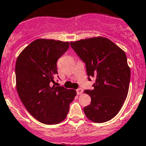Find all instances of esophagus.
<instances>
[{
	"instance_id": "34e87169",
	"label": "esophagus",
	"mask_w": 146,
	"mask_h": 146,
	"mask_svg": "<svg viewBox=\"0 0 146 146\" xmlns=\"http://www.w3.org/2000/svg\"><path fill=\"white\" fill-rule=\"evenodd\" d=\"M76 92H77L78 95H81L82 93V89H81V88H78V89L76 90Z\"/></svg>"
}]
</instances>
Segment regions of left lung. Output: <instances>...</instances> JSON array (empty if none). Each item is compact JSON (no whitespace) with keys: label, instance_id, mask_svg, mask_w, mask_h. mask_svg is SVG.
I'll return each instance as SVG.
<instances>
[{"label":"left lung","instance_id":"left-lung-1","mask_svg":"<svg viewBox=\"0 0 146 146\" xmlns=\"http://www.w3.org/2000/svg\"><path fill=\"white\" fill-rule=\"evenodd\" d=\"M70 46L85 64L88 80L96 79L93 89L84 91L91 98L84 113L93 122L108 121L120 111L129 92L131 70L126 54L102 36L71 42Z\"/></svg>","mask_w":146,"mask_h":146}]
</instances>
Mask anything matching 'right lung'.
Instances as JSON below:
<instances>
[{"label":"right lung","mask_w":146,"mask_h":146,"mask_svg":"<svg viewBox=\"0 0 146 146\" xmlns=\"http://www.w3.org/2000/svg\"><path fill=\"white\" fill-rule=\"evenodd\" d=\"M69 42L38 39L24 48L15 64L17 93L29 114L46 124H56L66 119L75 90L56 87L57 60Z\"/></svg>","instance_id":"1"}]
</instances>
